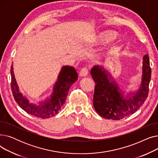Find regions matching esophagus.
<instances>
[{"mask_svg": "<svg viewBox=\"0 0 158 158\" xmlns=\"http://www.w3.org/2000/svg\"><path fill=\"white\" fill-rule=\"evenodd\" d=\"M88 69L87 68H82L80 72V76L82 77H86L88 74Z\"/></svg>", "mask_w": 158, "mask_h": 158, "instance_id": "1", "label": "esophagus"}]
</instances>
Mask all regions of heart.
Listing matches in <instances>:
<instances>
[{"instance_id": "heart-1", "label": "heart", "mask_w": 158, "mask_h": 158, "mask_svg": "<svg viewBox=\"0 0 158 158\" xmlns=\"http://www.w3.org/2000/svg\"><path fill=\"white\" fill-rule=\"evenodd\" d=\"M115 36H116L115 33L114 32L110 31H107L101 33V35H99L98 38L102 43H107L108 42V41L112 40L113 39H114Z\"/></svg>"}]
</instances>
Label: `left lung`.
Listing matches in <instances>:
<instances>
[{"mask_svg":"<svg viewBox=\"0 0 158 158\" xmlns=\"http://www.w3.org/2000/svg\"><path fill=\"white\" fill-rule=\"evenodd\" d=\"M143 61L142 85L138 92L127 99L123 98V94L114 82H110L106 71L95 66L91 70L92 77L95 81L94 106L102 117L114 120H120L135 113L142 106L148 94L149 82L151 77V69L147 54Z\"/></svg>","mask_w":158,"mask_h":158,"instance_id":"1","label":"left lung"}]
</instances>
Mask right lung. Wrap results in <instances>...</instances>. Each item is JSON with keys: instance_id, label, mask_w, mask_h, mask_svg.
Returning <instances> with one entry per match:
<instances>
[{"instance_id": "add662e5", "label": "right lung", "mask_w": 158, "mask_h": 158, "mask_svg": "<svg viewBox=\"0 0 158 158\" xmlns=\"http://www.w3.org/2000/svg\"><path fill=\"white\" fill-rule=\"evenodd\" d=\"M13 72V66L11 65V87L15 101L23 110L40 118H48L59 112L65 102L70 86L78 78V74L73 67L69 66H63L54 86L51 98L44 103L36 105L30 103L19 92Z\"/></svg>"}]
</instances>
